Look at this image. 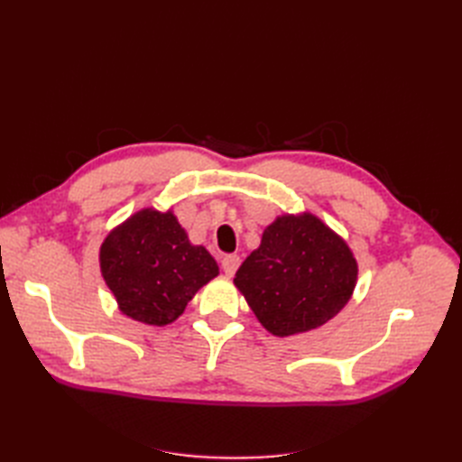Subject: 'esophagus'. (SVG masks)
Segmentation results:
<instances>
[{"mask_svg": "<svg viewBox=\"0 0 462 462\" xmlns=\"http://www.w3.org/2000/svg\"><path fill=\"white\" fill-rule=\"evenodd\" d=\"M239 263H241L239 256L227 254V256H223V260H221V268H223V272H226V275L231 277L236 272V268H239Z\"/></svg>", "mask_w": 462, "mask_h": 462, "instance_id": "esophagus-1", "label": "esophagus"}]
</instances>
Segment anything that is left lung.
Masks as SVG:
<instances>
[{"label":"left lung","mask_w":462,"mask_h":462,"mask_svg":"<svg viewBox=\"0 0 462 462\" xmlns=\"http://www.w3.org/2000/svg\"><path fill=\"white\" fill-rule=\"evenodd\" d=\"M358 265L351 248L312 214L279 216L235 273L260 324L277 337L324 326L351 299Z\"/></svg>","instance_id":"1"}]
</instances>
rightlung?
<instances>
[{
	"mask_svg": "<svg viewBox=\"0 0 462 462\" xmlns=\"http://www.w3.org/2000/svg\"><path fill=\"white\" fill-rule=\"evenodd\" d=\"M100 270L119 310L148 326H167L219 273L204 246L190 245L171 209L144 208L109 231Z\"/></svg>",
	"mask_w": 462,
	"mask_h": 462,
	"instance_id": "right-lung-1",
	"label": "right lung"
}]
</instances>
